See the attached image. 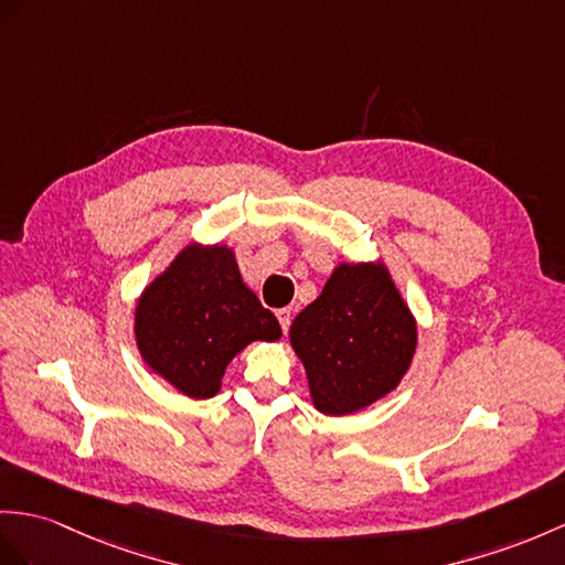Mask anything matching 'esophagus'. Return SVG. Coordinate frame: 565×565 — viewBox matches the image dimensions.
Instances as JSON below:
<instances>
[{"mask_svg": "<svg viewBox=\"0 0 565 565\" xmlns=\"http://www.w3.org/2000/svg\"><path fill=\"white\" fill-rule=\"evenodd\" d=\"M275 316H278L282 333H287V330H290V323H292V311L290 309H278V311H275Z\"/></svg>", "mask_w": 565, "mask_h": 565, "instance_id": "esophagus-1", "label": "esophagus"}]
</instances>
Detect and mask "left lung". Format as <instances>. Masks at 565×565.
<instances>
[{"label": "left lung", "instance_id": "1", "mask_svg": "<svg viewBox=\"0 0 565 565\" xmlns=\"http://www.w3.org/2000/svg\"><path fill=\"white\" fill-rule=\"evenodd\" d=\"M290 342L313 407L345 417L397 388L417 350V321L383 260L340 264L297 313Z\"/></svg>", "mask_w": 565, "mask_h": 565}]
</instances>
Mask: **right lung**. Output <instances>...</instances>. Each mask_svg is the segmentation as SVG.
Instances as JSON below:
<instances>
[{"instance_id":"add662e5","label":"right lung","mask_w":565,"mask_h":565,"mask_svg":"<svg viewBox=\"0 0 565 565\" xmlns=\"http://www.w3.org/2000/svg\"><path fill=\"white\" fill-rule=\"evenodd\" d=\"M143 362L189 397H213L249 342H273L280 323L244 285L225 244H189L150 282L134 313Z\"/></svg>"}]
</instances>
